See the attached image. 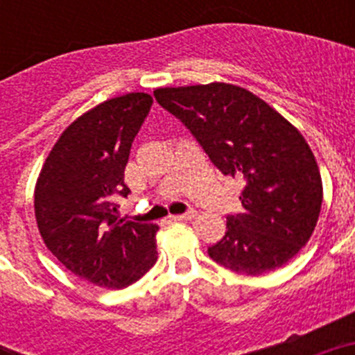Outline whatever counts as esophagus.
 <instances>
[{
	"instance_id": "1",
	"label": "esophagus",
	"mask_w": 355,
	"mask_h": 355,
	"mask_svg": "<svg viewBox=\"0 0 355 355\" xmlns=\"http://www.w3.org/2000/svg\"><path fill=\"white\" fill-rule=\"evenodd\" d=\"M193 216H196V213H193V209H190V211L187 213H181V215H172L171 218L172 220H192Z\"/></svg>"
}]
</instances>
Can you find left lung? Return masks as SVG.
<instances>
[{
	"label": "left lung",
	"instance_id": "8db88e82",
	"mask_svg": "<svg viewBox=\"0 0 355 355\" xmlns=\"http://www.w3.org/2000/svg\"><path fill=\"white\" fill-rule=\"evenodd\" d=\"M224 175L245 180L243 213L208 249L229 270L261 275L290 261L311 238L322 208L318 165L300 131L249 90L229 83L156 89Z\"/></svg>",
	"mask_w": 355,
	"mask_h": 355
}]
</instances>
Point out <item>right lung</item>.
Here are the masks:
<instances>
[{"label": "right lung", "mask_w": 355, "mask_h": 355, "mask_svg": "<svg viewBox=\"0 0 355 355\" xmlns=\"http://www.w3.org/2000/svg\"><path fill=\"white\" fill-rule=\"evenodd\" d=\"M153 97L131 92L78 117L53 146L35 187V218L44 243L78 277L126 288L158 259V225L124 220L117 197L130 149Z\"/></svg>", "instance_id": "right-lung-1"}]
</instances>
